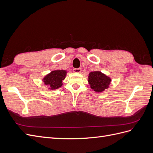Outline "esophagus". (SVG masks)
I'll use <instances>...</instances> for the list:
<instances>
[{
  "mask_svg": "<svg viewBox=\"0 0 153 153\" xmlns=\"http://www.w3.org/2000/svg\"><path fill=\"white\" fill-rule=\"evenodd\" d=\"M73 72L76 73H81V69L80 68H74L73 69Z\"/></svg>",
  "mask_w": 153,
  "mask_h": 153,
  "instance_id": "1",
  "label": "esophagus"
}]
</instances>
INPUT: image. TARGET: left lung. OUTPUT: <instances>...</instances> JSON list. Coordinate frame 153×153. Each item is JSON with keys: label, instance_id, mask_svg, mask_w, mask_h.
<instances>
[{"label": "left lung", "instance_id": "1", "mask_svg": "<svg viewBox=\"0 0 153 153\" xmlns=\"http://www.w3.org/2000/svg\"><path fill=\"white\" fill-rule=\"evenodd\" d=\"M112 81L111 78L100 71H92L89 74L88 82L92 89L96 92L107 89Z\"/></svg>", "mask_w": 153, "mask_h": 153}]
</instances>
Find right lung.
<instances>
[{
  "instance_id": "1",
  "label": "right lung",
  "mask_w": 153,
  "mask_h": 153,
  "mask_svg": "<svg viewBox=\"0 0 153 153\" xmlns=\"http://www.w3.org/2000/svg\"><path fill=\"white\" fill-rule=\"evenodd\" d=\"M67 71L63 69H57L51 71L43 78L44 84L48 87V89H57L62 85V81L66 76Z\"/></svg>"
}]
</instances>
